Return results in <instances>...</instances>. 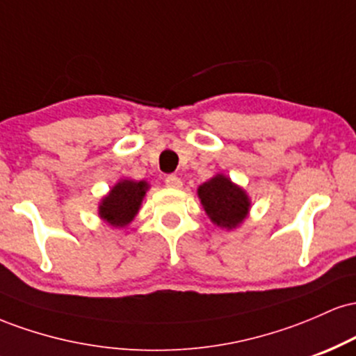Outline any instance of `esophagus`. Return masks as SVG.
Segmentation results:
<instances>
[{
  "label": "esophagus",
  "mask_w": 356,
  "mask_h": 356,
  "mask_svg": "<svg viewBox=\"0 0 356 356\" xmlns=\"http://www.w3.org/2000/svg\"><path fill=\"white\" fill-rule=\"evenodd\" d=\"M165 186L170 187V189H181L182 181L177 177V175H169V177L165 179Z\"/></svg>",
  "instance_id": "obj_1"
}]
</instances>
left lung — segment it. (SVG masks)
Returning a JSON list of instances; mask_svg holds the SVG:
<instances>
[{
  "label": "left lung",
  "mask_w": 356,
  "mask_h": 356,
  "mask_svg": "<svg viewBox=\"0 0 356 356\" xmlns=\"http://www.w3.org/2000/svg\"><path fill=\"white\" fill-rule=\"evenodd\" d=\"M197 197L207 218L220 229H238L251 211V197L224 174L212 175L197 187Z\"/></svg>",
  "instance_id": "left-lung-1"
}]
</instances>
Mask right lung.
Segmentation results:
<instances>
[{
    "label": "right lung",
    "instance_id": "add662e5",
    "mask_svg": "<svg viewBox=\"0 0 356 356\" xmlns=\"http://www.w3.org/2000/svg\"><path fill=\"white\" fill-rule=\"evenodd\" d=\"M150 189L147 181L120 179L113 184L99 202V218L108 226L120 229L129 226L140 211L147 191Z\"/></svg>",
    "mask_w": 356,
    "mask_h": 356
}]
</instances>
